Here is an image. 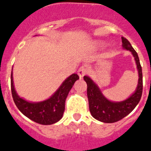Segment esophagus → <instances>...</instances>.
<instances>
[{"mask_svg": "<svg viewBox=\"0 0 151 151\" xmlns=\"http://www.w3.org/2000/svg\"><path fill=\"white\" fill-rule=\"evenodd\" d=\"M88 73V68L87 66H81L78 70V75L80 78H83V77L86 76V75Z\"/></svg>", "mask_w": 151, "mask_h": 151, "instance_id": "obj_1", "label": "esophagus"}]
</instances>
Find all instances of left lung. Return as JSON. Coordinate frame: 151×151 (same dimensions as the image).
<instances>
[{"instance_id":"left-lung-1","label":"left lung","mask_w":151,"mask_h":151,"mask_svg":"<svg viewBox=\"0 0 151 151\" xmlns=\"http://www.w3.org/2000/svg\"><path fill=\"white\" fill-rule=\"evenodd\" d=\"M122 42L123 47L125 49L130 50L133 54L139 71V84L135 92L131 97L119 103L109 101L103 96L98 86L88 76L83 77L88 85L87 93L91 114L96 119L103 123H112L123 119L135 108L141 99L142 94V72L139 55L127 38L122 37Z\"/></svg>"}]
</instances>
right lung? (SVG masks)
<instances>
[{"label": "right lung", "mask_w": 151, "mask_h": 151, "mask_svg": "<svg viewBox=\"0 0 151 151\" xmlns=\"http://www.w3.org/2000/svg\"><path fill=\"white\" fill-rule=\"evenodd\" d=\"M80 77L72 74L64 80L55 94L47 100L40 103H29L17 96L14 89L12 72L11 73V91L13 101L20 111L26 117L42 125H51L63 117L65 109V100L75 82Z\"/></svg>", "instance_id": "right-lung-1"}]
</instances>
